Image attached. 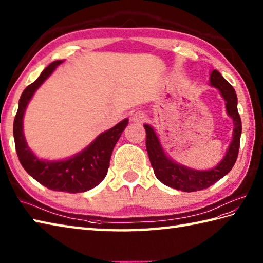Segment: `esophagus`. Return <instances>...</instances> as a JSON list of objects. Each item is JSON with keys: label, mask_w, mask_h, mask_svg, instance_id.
<instances>
[{"label": "esophagus", "mask_w": 263, "mask_h": 263, "mask_svg": "<svg viewBox=\"0 0 263 263\" xmlns=\"http://www.w3.org/2000/svg\"><path fill=\"white\" fill-rule=\"evenodd\" d=\"M145 118H146L145 114H143L142 111H136L132 115L130 121L135 122V124H142V122H144V120H145Z\"/></svg>", "instance_id": "1"}]
</instances>
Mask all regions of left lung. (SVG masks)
<instances>
[{
	"mask_svg": "<svg viewBox=\"0 0 263 263\" xmlns=\"http://www.w3.org/2000/svg\"><path fill=\"white\" fill-rule=\"evenodd\" d=\"M209 85L219 90L224 101L227 115L232 118L234 122L232 142L229 144L226 154L223 155L221 161L216 167L208 170H197L174 161L164 152L154 128L147 124L144 125L146 132V149L154 170V175L162 184L173 187L175 190L183 192H197L208 189L214 183H217L219 179H221L223 176H226L236 162L240 134H242V121H240L237 110L236 92L218 70H212Z\"/></svg>",
	"mask_w": 263,
	"mask_h": 263,
	"instance_id": "8db88e82",
	"label": "left lung"
}]
</instances>
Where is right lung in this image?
Wrapping results in <instances>:
<instances>
[{
  "mask_svg": "<svg viewBox=\"0 0 263 263\" xmlns=\"http://www.w3.org/2000/svg\"><path fill=\"white\" fill-rule=\"evenodd\" d=\"M62 62L58 60L50 63L21 94L13 122L15 151L24 169L43 186L58 192L82 193L94 189L105 178L112 151L128 125V119L126 118L109 130L101 133L88 146L70 158L53 161L37 158L25 138L24 116L36 90Z\"/></svg>",
  "mask_w": 263,
  "mask_h": 263,
  "instance_id": "obj_1",
  "label": "right lung"
}]
</instances>
